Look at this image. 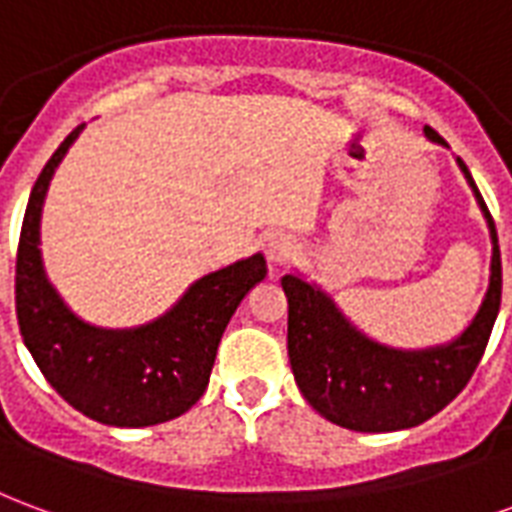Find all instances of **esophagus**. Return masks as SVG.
I'll list each match as a JSON object with an SVG mask.
<instances>
[{
  "label": "esophagus",
  "mask_w": 512,
  "mask_h": 512,
  "mask_svg": "<svg viewBox=\"0 0 512 512\" xmlns=\"http://www.w3.org/2000/svg\"><path fill=\"white\" fill-rule=\"evenodd\" d=\"M295 252H298V244H295L293 236H287V233H274V236L268 238L266 255H268V260L274 263V266H282V263H287L290 257H295Z\"/></svg>",
  "instance_id": "esophagus-1"
}]
</instances>
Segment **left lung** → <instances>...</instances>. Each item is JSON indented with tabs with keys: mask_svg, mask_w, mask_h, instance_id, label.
<instances>
[{
	"mask_svg": "<svg viewBox=\"0 0 512 512\" xmlns=\"http://www.w3.org/2000/svg\"><path fill=\"white\" fill-rule=\"evenodd\" d=\"M426 138L448 146L426 127ZM458 168L469 181L491 230V279L475 320L458 339L429 350H393L363 336L331 298L298 274L282 276L287 295V355L304 399L325 420L350 431H399L420 426L445 410L486 352L502 298V260L494 219L461 157Z\"/></svg>",
	"mask_w": 512,
	"mask_h": 512,
	"instance_id": "8db88e82",
	"label": "left lung"
}]
</instances>
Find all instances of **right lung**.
<instances>
[{
    "instance_id": "obj_1",
    "label": "right lung",
    "mask_w": 512,
    "mask_h": 512,
    "mask_svg": "<svg viewBox=\"0 0 512 512\" xmlns=\"http://www.w3.org/2000/svg\"><path fill=\"white\" fill-rule=\"evenodd\" d=\"M75 127L34 181L15 257V314L24 344L54 391L86 418L140 429L184 415L203 396L217 347L244 295L266 276L252 255L203 276L160 320L130 331H105L78 320L59 298L40 257L43 200Z\"/></svg>"
}]
</instances>
